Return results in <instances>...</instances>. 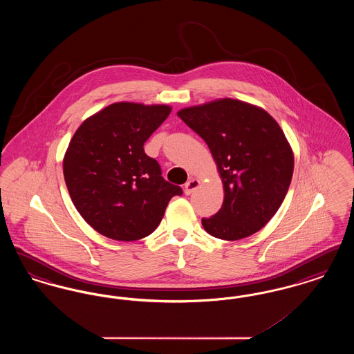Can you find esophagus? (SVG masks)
I'll return each mask as SVG.
<instances>
[{"label": "esophagus", "mask_w": 354, "mask_h": 354, "mask_svg": "<svg viewBox=\"0 0 354 354\" xmlns=\"http://www.w3.org/2000/svg\"><path fill=\"white\" fill-rule=\"evenodd\" d=\"M199 185H201V182H199L198 179H189V180L185 183V195H191Z\"/></svg>", "instance_id": "34e87169"}]
</instances>
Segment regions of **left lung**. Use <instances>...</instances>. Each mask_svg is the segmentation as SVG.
<instances>
[{
  "instance_id": "left-lung-1",
  "label": "left lung",
  "mask_w": 354,
  "mask_h": 354,
  "mask_svg": "<svg viewBox=\"0 0 354 354\" xmlns=\"http://www.w3.org/2000/svg\"><path fill=\"white\" fill-rule=\"evenodd\" d=\"M201 135L216 163L224 201L203 228L235 241L260 231L280 208L292 180L295 156L279 123L248 102L220 98L178 111Z\"/></svg>"
}]
</instances>
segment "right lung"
I'll list each match as a JSON object with an SVG mask.
<instances>
[{
	"instance_id": "1",
	"label": "right lung",
	"mask_w": 354,
	"mask_h": 354,
	"mask_svg": "<svg viewBox=\"0 0 354 354\" xmlns=\"http://www.w3.org/2000/svg\"><path fill=\"white\" fill-rule=\"evenodd\" d=\"M169 104L115 102L84 119L64 156L71 202L97 232L118 241L152 234L179 185L162 178L143 145L166 120Z\"/></svg>"
}]
</instances>
